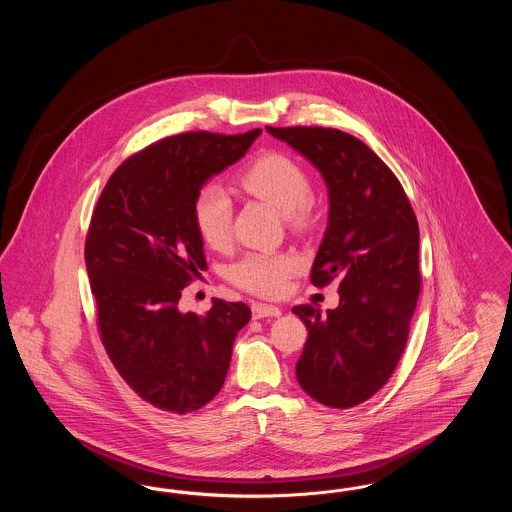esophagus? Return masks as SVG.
I'll return each mask as SVG.
<instances>
[{
  "label": "esophagus",
  "instance_id": "34e87169",
  "mask_svg": "<svg viewBox=\"0 0 512 512\" xmlns=\"http://www.w3.org/2000/svg\"><path fill=\"white\" fill-rule=\"evenodd\" d=\"M251 311H253V318L280 317L282 315V311L278 307L267 305V303H253Z\"/></svg>",
  "mask_w": 512,
  "mask_h": 512
}]
</instances>
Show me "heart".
Returning a JSON list of instances; mask_svg holds the SVG:
<instances>
[{"label": "heart", "mask_w": 512, "mask_h": 512, "mask_svg": "<svg viewBox=\"0 0 512 512\" xmlns=\"http://www.w3.org/2000/svg\"><path fill=\"white\" fill-rule=\"evenodd\" d=\"M240 186L276 207L293 226H305L315 217L311 182L303 167L290 155L268 151L257 157L242 174ZM194 220L203 242L215 249L230 244L232 203L217 184L203 186L194 199ZM301 267L293 251H257L245 255L230 270V278L242 290L261 297H278Z\"/></svg>", "instance_id": "obj_1"}]
</instances>
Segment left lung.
Segmentation results:
<instances>
[{"label":"left lung","mask_w":512,"mask_h":512,"mask_svg":"<svg viewBox=\"0 0 512 512\" xmlns=\"http://www.w3.org/2000/svg\"><path fill=\"white\" fill-rule=\"evenodd\" d=\"M268 132L305 155L330 195L324 240L311 282L340 276V305L322 317L313 305L292 311L309 338L295 365L315 401L349 409L380 390L399 363L420 293L418 222L390 167L359 138L324 126Z\"/></svg>","instance_id":"obj_1"}]
</instances>
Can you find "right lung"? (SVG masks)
Instances as JSON below:
<instances>
[{"label":"right lung","instance_id":"1","mask_svg":"<svg viewBox=\"0 0 512 512\" xmlns=\"http://www.w3.org/2000/svg\"><path fill=\"white\" fill-rule=\"evenodd\" d=\"M259 134L199 130L144 147L111 174L92 213L84 257L99 338L122 380L161 411L192 413L219 393L251 318L242 301L215 299L205 315L178 301L207 267L195 194Z\"/></svg>","mask_w":512,"mask_h":512}]
</instances>
